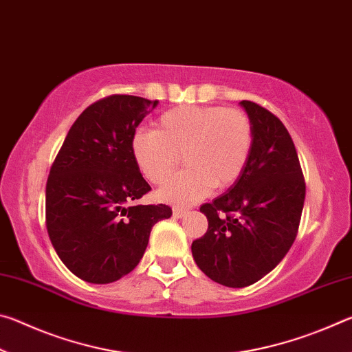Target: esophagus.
Wrapping results in <instances>:
<instances>
[{"label":"esophagus","instance_id":"34e87169","mask_svg":"<svg viewBox=\"0 0 352 352\" xmlns=\"http://www.w3.org/2000/svg\"><path fill=\"white\" fill-rule=\"evenodd\" d=\"M186 212H188L186 208H180V206H174V210H172V214H174V217H177V219L183 217Z\"/></svg>","mask_w":352,"mask_h":352}]
</instances>
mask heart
Segmentation results:
<instances>
[{"instance_id":"1","label":"heart","mask_w":352,"mask_h":352,"mask_svg":"<svg viewBox=\"0 0 352 352\" xmlns=\"http://www.w3.org/2000/svg\"><path fill=\"white\" fill-rule=\"evenodd\" d=\"M254 127L248 113L225 105H182L164 111L155 130L132 136V153L148 182L162 184L176 167L187 166L160 189L158 197L190 205L210 190L239 180L253 151Z\"/></svg>"}]
</instances>
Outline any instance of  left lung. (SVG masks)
<instances>
[{"instance_id": "8db88e82", "label": "left lung", "mask_w": 352, "mask_h": 352, "mask_svg": "<svg viewBox=\"0 0 352 352\" xmlns=\"http://www.w3.org/2000/svg\"><path fill=\"white\" fill-rule=\"evenodd\" d=\"M254 127L248 164L228 192L200 206L206 233L192 256L208 278L226 287H247L283 261L294 243L306 182L292 136L265 107L242 100Z\"/></svg>"}]
</instances>
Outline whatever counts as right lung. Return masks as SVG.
Listing matches in <instances>:
<instances>
[{"instance_id":"obj_1","label":"right lung","mask_w":352,"mask_h":352,"mask_svg":"<svg viewBox=\"0 0 352 352\" xmlns=\"http://www.w3.org/2000/svg\"><path fill=\"white\" fill-rule=\"evenodd\" d=\"M158 100L111 94L71 126L46 182V228L71 273L109 284L132 272L168 205H135L151 190L132 153V136Z\"/></svg>"}]
</instances>
